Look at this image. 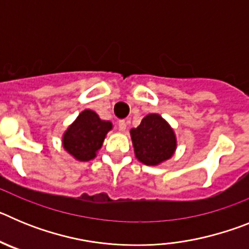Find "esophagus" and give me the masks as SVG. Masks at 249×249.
Returning a JSON list of instances; mask_svg holds the SVG:
<instances>
[{
  "label": "esophagus",
  "instance_id": "1",
  "mask_svg": "<svg viewBox=\"0 0 249 249\" xmlns=\"http://www.w3.org/2000/svg\"><path fill=\"white\" fill-rule=\"evenodd\" d=\"M118 128H120V131H122V132L126 131V128H127V122H126V121H124V120L118 121Z\"/></svg>",
  "mask_w": 249,
  "mask_h": 249
}]
</instances>
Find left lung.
<instances>
[{
    "label": "left lung",
    "instance_id": "obj_1",
    "mask_svg": "<svg viewBox=\"0 0 249 249\" xmlns=\"http://www.w3.org/2000/svg\"><path fill=\"white\" fill-rule=\"evenodd\" d=\"M136 157L147 166H156L172 157L176 136L168 123L158 114H148L137 128L131 129Z\"/></svg>",
    "mask_w": 249,
    "mask_h": 249
}]
</instances>
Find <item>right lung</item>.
I'll return each instance as SVG.
<instances>
[{
	"label": "right lung",
	"mask_w": 249,
	"mask_h": 249,
	"mask_svg": "<svg viewBox=\"0 0 249 249\" xmlns=\"http://www.w3.org/2000/svg\"><path fill=\"white\" fill-rule=\"evenodd\" d=\"M112 123L102 121L93 111L86 109L68 127L63 136V147L78 160L96 157Z\"/></svg>",
	"instance_id": "right-lung-1"
}]
</instances>
